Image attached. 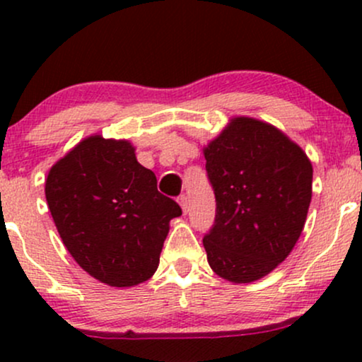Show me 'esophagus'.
<instances>
[{"label":"esophagus","mask_w":362,"mask_h":362,"mask_svg":"<svg viewBox=\"0 0 362 362\" xmlns=\"http://www.w3.org/2000/svg\"><path fill=\"white\" fill-rule=\"evenodd\" d=\"M178 204H180L182 211H184V213H187V211H189V197H187L185 194L180 195V197H178Z\"/></svg>","instance_id":"esophagus-1"}]
</instances>
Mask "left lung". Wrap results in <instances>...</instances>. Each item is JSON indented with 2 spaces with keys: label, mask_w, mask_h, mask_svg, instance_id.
<instances>
[{
  "label": "left lung",
  "mask_w": 362,
  "mask_h": 362,
  "mask_svg": "<svg viewBox=\"0 0 362 362\" xmlns=\"http://www.w3.org/2000/svg\"><path fill=\"white\" fill-rule=\"evenodd\" d=\"M216 195L214 226L204 236L207 262L235 284L259 281L286 260L305 228L313 167L272 124L230 119L204 146Z\"/></svg>",
  "instance_id": "1"
}]
</instances>
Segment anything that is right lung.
Returning a JSON list of instances; mask_svg holds the SVG:
<instances>
[{
	"label": "right lung",
	"mask_w": 362,
	"mask_h": 362,
	"mask_svg": "<svg viewBox=\"0 0 362 362\" xmlns=\"http://www.w3.org/2000/svg\"><path fill=\"white\" fill-rule=\"evenodd\" d=\"M45 199L59 236L85 272L132 288L156 272L170 221L182 214L127 139H81L49 170Z\"/></svg>",
	"instance_id": "obj_1"
}]
</instances>
